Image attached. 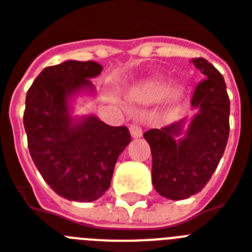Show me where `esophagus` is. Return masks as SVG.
Wrapping results in <instances>:
<instances>
[{
  "mask_svg": "<svg viewBox=\"0 0 252 252\" xmlns=\"http://www.w3.org/2000/svg\"><path fill=\"white\" fill-rule=\"evenodd\" d=\"M129 130L130 136H132L133 138H139V137L142 136V128L139 126H137V124H132V126H129Z\"/></svg>",
  "mask_w": 252,
  "mask_h": 252,
  "instance_id": "1",
  "label": "esophagus"
}]
</instances>
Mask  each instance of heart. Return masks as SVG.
Instances as JSON below:
<instances>
[{"label":"heart","mask_w":252,"mask_h":252,"mask_svg":"<svg viewBox=\"0 0 252 252\" xmlns=\"http://www.w3.org/2000/svg\"><path fill=\"white\" fill-rule=\"evenodd\" d=\"M166 91H168V86H166L165 80L160 77H156L137 84L130 91V97L137 102L151 103L161 100L162 97L166 94ZM172 94L174 97H178L181 92L178 90H175L173 91Z\"/></svg>","instance_id":"heart-1"}]
</instances>
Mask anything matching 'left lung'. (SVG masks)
Returning <instances> with one entry per match:
<instances>
[{
	"instance_id": "1",
	"label": "left lung",
	"mask_w": 252,
	"mask_h": 252,
	"mask_svg": "<svg viewBox=\"0 0 252 252\" xmlns=\"http://www.w3.org/2000/svg\"><path fill=\"white\" fill-rule=\"evenodd\" d=\"M202 74L191 105L197 114L143 133L152 154V185L169 200H185L206 186L229 136V97L224 78L208 60L192 59Z\"/></svg>"
}]
</instances>
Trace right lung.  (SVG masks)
Listing matches in <instances>:
<instances>
[{
	"mask_svg": "<svg viewBox=\"0 0 252 252\" xmlns=\"http://www.w3.org/2000/svg\"><path fill=\"white\" fill-rule=\"evenodd\" d=\"M102 69L94 61H64L44 67L27 94L24 128L32 158L46 183L70 201H94L109 189L116 160L132 139L126 126L71 115V100L94 94L91 79Z\"/></svg>",
	"mask_w": 252,
	"mask_h": 252,
	"instance_id": "add662e5",
	"label": "right lung"
}]
</instances>
